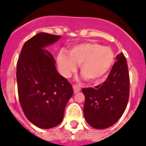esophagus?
Here are the masks:
<instances>
[{"label": "esophagus", "instance_id": "1", "mask_svg": "<svg viewBox=\"0 0 146 146\" xmlns=\"http://www.w3.org/2000/svg\"><path fill=\"white\" fill-rule=\"evenodd\" d=\"M73 91H74V93H76V92H79V91L80 90V88L77 85H73Z\"/></svg>", "mask_w": 146, "mask_h": 146}]
</instances>
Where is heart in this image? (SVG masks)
Wrapping results in <instances>:
<instances>
[{
    "mask_svg": "<svg viewBox=\"0 0 146 146\" xmlns=\"http://www.w3.org/2000/svg\"><path fill=\"white\" fill-rule=\"evenodd\" d=\"M67 53L68 56L60 53L57 58L63 76L68 77L76 70V64H80V73L90 82H96L104 77L114 61V54L111 48L93 42L74 46Z\"/></svg>",
    "mask_w": 146,
    "mask_h": 146,
    "instance_id": "b5f03b06",
    "label": "heart"
}]
</instances>
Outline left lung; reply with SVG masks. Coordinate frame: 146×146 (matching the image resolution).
I'll return each mask as SVG.
<instances>
[{"label":"left lung","instance_id":"8db88e82","mask_svg":"<svg viewBox=\"0 0 146 146\" xmlns=\"http://www.w3.org/2000/svg\"><path fill=\"white\" fill-rule=\"evenodd\" d=\"M107 80L93 88H82L85 97L84 116L92 127L104 129L112 126L120 119L127 106L130 79L125 56H116Z\"/></svg>","mask_w":146,"mask_h":146}]
</instances>
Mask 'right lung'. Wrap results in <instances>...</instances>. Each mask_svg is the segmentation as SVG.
<instances>
[{"mask_svg": "<svg viewBox=\"0 0 146 146\" xmlns=\"http://www.w3.org/2000/svg\"><path fill=\"white\" fill-rule=\"evenodd\" d=\"M41 32L25 43L17 63L20 105L34 125L50 129L62 121L65 107L73 95L72 85L58 73L55 60L44 49L61 38Z\"/></svg>", "mask_w": 146, "mask_h": 146, "instance_id": "1", "label": "right lung"}]
</instances>
